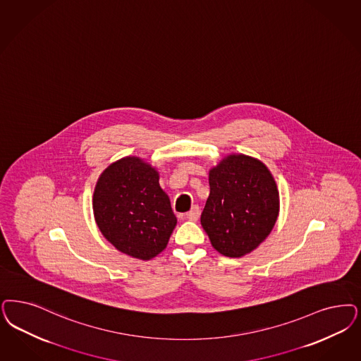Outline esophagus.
<instances>
[{"label":"esophagus","instance_id":"34e87169","mask_svg":"<svg viewBox=\"0 0 361 361\" xmlns=\"http://www.w3.org/2000/svg\"><path fill=\"white\" fill-rule=\"evenodd\" d=\"M200 217V208L197 205H195V207H192V209L188 212L187 213V219L188 220H190V221H197Z\"/></svg>","mask_w":361,"mask_h":361}]
</instances>
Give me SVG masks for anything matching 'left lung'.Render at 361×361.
Masks as SVG:
<instances>
[{"instance_id":"8db88e82","label":"left lung","mask_w":361,"mask_h":361,"mask_svg":"<svg viewBox=\"0 0 361 361\" xmlns=\"http://www.w3.org/2000/svg\"><path fill=\"white\" fill-rule=\"evenodd\" d=\"M211 193L201 225L212 247L226 257H243L269 236L280 211L274 176L264 162L229 154L209 171Z\"/></svg>"}]
</instances>
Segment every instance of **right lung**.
<instances>
[{
  "mask_svg": "<svg viewBox=\"0 0 361 361\" xmlns=\"http://www.w3.org/2000/svg\"><path fill=\"white\" fill-rule=\"evenodd\" d=\"M159 178L149 162L126 156L106 166L94 187L93 214L102 236L138 260L161 253L177 224Z\"/></svg>",
  "mask_w": 361,
  "mask_h": 361,
  "instance_id": "obj_1",
  "label": "right lung"
}]
</instances>
